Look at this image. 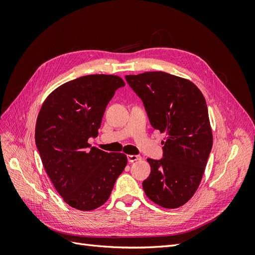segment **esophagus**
<instances>
[{"label":"esophagus","instance_id":"34e87169","mask_svg":"<svg viewBox=\"0 0 255 255\" xmlns=\"http://www.w3.org/2000/svg\"><path fill=\"white\" fill-rule=\"evenodd\" d=\"M141 156L139 155H128V163H134L136 160H140Z\"/></svg>","mask_w":255,"mask_h":255}]
</instances>
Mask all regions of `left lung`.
<instances>
[{"instance_id": "8db88e82", "label": "left lung", "mask_w": 255, "mask_h": 255, "mask_svg": "<svg viewBox=\"0 0 255 255\" xmlns=\"http://www.w3.org/2000/svg\"><path fill=\"white\" fill-rule=\"evenodd\" d=\"M141 99L153 128L166 133L163 157L148 158L151 173L142 182L146 197L176 208L194 196L213 146L208 111L194 83L166 72L126 75Z\"/></svg>"}]
</instances>
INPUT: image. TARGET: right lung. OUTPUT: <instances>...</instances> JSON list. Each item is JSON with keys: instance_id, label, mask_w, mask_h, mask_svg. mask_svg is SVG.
<instances>
[{"instance_id": "right-lung-1", "label": "right lung", "mask_w": 255, "mask_h": 255, "mask_svg": "<svg viewBox=\"0 0 255 255\" xmlns=\"http://www.w3.org/2000/svg\"><path fill=\"white\" fill-rule=\"evenodd\" d=\"M125 85L117 75L81 76L54 90L38 115L35 141L42 165L64 201L76 210L104 204L128 164L125 154L88 143L98 136L115 91Z\"/></svg>"}]
</instances>
